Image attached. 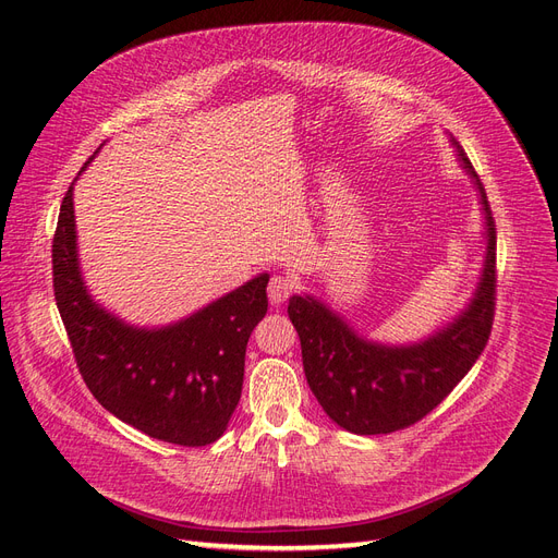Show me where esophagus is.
I'll return each mask as SVG.
<instances>
[{
	"label": "esophagus",
	"instance_id": "1",
	"mask_svg": "<svg viewBox=\"0 0 558 558\" xmlns=\"http://www.w3.org/2000/svg\"><path fill=\"white\" fill-rule=\"evenodd\" d=\"M294 292V280L288 276H274L268 282L270 304H282Z\"/></svg>",
	"mask_w": 558,
	"mask_h": 558
}]
</instances>
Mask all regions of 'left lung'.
<instances>
[{"label": "left lung", "instance_id": "obj_1", "mask_svg": "<svg viewBox=\"0 0 558 558\" xmlns=\"http://www.w3.org/2000/svg\"><path fill=\"white\" fill-rule=\"evenodd\" d=\"M450 141L478 193L485 256L474 294L448 325L415 344H379L355 332L320 299H290L288 313L302 341L308 387L327 417L351 434H391L420 422L462 381L488 344L495 316V221L466 153Z\"/></svg>", "mask_w": 558, "mask_h": 558}]
</instances>
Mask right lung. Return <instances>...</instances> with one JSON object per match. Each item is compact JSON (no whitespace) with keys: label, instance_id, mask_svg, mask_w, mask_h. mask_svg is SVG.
<instances>
[{"label":"right lung","instance_id":"add662e5","mask_svg":"<svg viewBox=\"0 0 558 558\" xmlns=\"http://www.w3.org/2000/svg\"><path fill=\"white\" fill-rule=\"evenodd\" d=\"M73 189L63 197L51 262L56 306L84 384L108 412L150 438L185 448L221 438L242 393L250 335L268 308V274L177 323H126L84 284Z\"/></svg>","mask_w":558,"mask_h":558}]
</instances>
